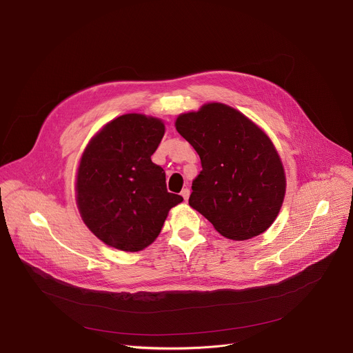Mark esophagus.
<instances>
[{
	"label": "esophagus",
	"mask_w": 353,
	"mask_h": 353,
	"mask_svg": "<svg viewBox=\"0 0 353 353\" xmlns=\"http://www.w3.org/2000/svg\"><path fill=\"white\" fill-rule=\"evenodd\" d=\"M181 197L184 199V201H187V200H189V197H190V190L189 189H187V187H185V189H183L181 190Z\"/></svg>",
	"instance_id": "esophagus-1"
}]
</instances>
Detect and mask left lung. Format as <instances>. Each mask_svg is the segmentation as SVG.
Wrapping results in <instances>:
<instances>
[{
  "instance_id": "obj_1",
  "label": "left lung",
  "mask_w": 353,
  "mask_h": 353,
  "mask_svg": "<svg viewBox=\"0 0 353 353\" xmlns=\"http://www.w3.org/2000/svg\"><path fill=\"white\" fill-rule=\"evenodd\" d=\"M176 129L201 160L189 204L227 239L260 236L285 196L283 163L268 136L223 103L180 114Z\"/></svg>"
}]
</instances>
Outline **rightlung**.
Listing matches in <instances>:
<instances>
[{
    "mask_svg": "<svg viewBox=\"0 0 353 353\" xmlns=\"http://www.w3.org/2000/svg\"><path fill=\"white\" fill-rule=\"evenodd\" d=\"M164 134L156 117L129 113L90 140L78 169L82 220L105 244L133 252L152 244L169 210L183 201L166 189V173L152 161Z\"/></svg>",
    "mask_w": 353,
    "mask_h": 353,
    "instance_id": "obj_1",
    "label": "right lung"
}]
</instances>
